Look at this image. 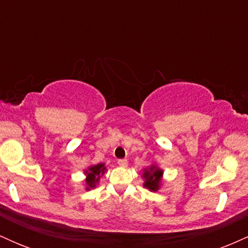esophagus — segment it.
I'll return each instance as SVG.
<instances>
[{
    "instance_id": "esophagus-1",
    "label": "esophagus",
    "mask_w": 248,
    "mask_h": 248,
    "mask_svg": "<svg viewBox=\"0 0 248 248\" xmlns=\"http://www.w3.org/2000/svg\"><path fill=\"white\" fill-rule=\"evenodd\" d=\"M118 164L122 168H126L128 166V161L126 160V158H122V160H119L118 161Z\"/></svg>"
}]
</instances>
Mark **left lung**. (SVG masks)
I'll use <instances>...</instances> for the list:
<instances>
[{"label":"left lung","mask_w":248,"mask_h":248,"mask_svg":"<svg viewBox=\"0 0 248 248\" xmlns=\"http://www.w3.org/2000/svg\"><path fill=\"white\" fill-rule=\"evenodd\" d=\"M163 170L156 163L150 164L142 170L143 186L152 192H157L161 189L163 182Z\"/></svg>","instance_id":"8db88e82"}]
</instances>
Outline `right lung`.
<instances>
[{
    "instance_id": "add662e5",
    "label": "right lung",
    "mask_w": 248,
    "mask_h": 248,
    "mask_svg": "<svg viewBox=\"0 0 248 248\" xmlns=\"http://www.w3.org/2000/svg\"><path fill=\"white\" fill-rule=\"evenodd\" d=\"M107 171V166L105 163H98L94 166L87 167L84 170L85 175V190H91L94 189L98 186L100 178L105 175V172Z\"/></svg>"
}]
</instances>
